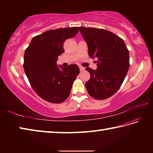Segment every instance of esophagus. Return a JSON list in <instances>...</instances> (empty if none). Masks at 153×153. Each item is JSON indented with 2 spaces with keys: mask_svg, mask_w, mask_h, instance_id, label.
Instances as JSON below:
<instances>
[{
  "mask_svg": "<svg viewBox=\"0 0 153 153\" xmlns=\"http://www.w3.org/2000/svg\"><path fill=\"white\" fill-rule=\"evenodd\" d=\"M79 68L80 71H82L84 70V67H82V66H79Z\"/></svg>",
  "mask_w": 153,
  "mask_h": 153,
  "instance_id": "1",
  "label": "esophagus"
}]
</instances>
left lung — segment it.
Wrapping results in <instances>:
<instances>
[{"instance_id": "8db88e82", "label": "left lung", "mask_w": 153, "mask_h": 153, "mask_svg": "<svg viewBox=\"0 0 153 153\" xmlns=\"http://www.w3.org/2000/svg\"><path fill=\"white\" fill-rule=\"evenodd\" d=\"M90 58L97 59V69L86 67L90 78L85 86L95 99L105 100L120 89L129 67V51L122 38L104 29L79 27Z\"/></svg>"}]
</instances>
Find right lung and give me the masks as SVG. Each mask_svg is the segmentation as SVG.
<instances>
[{
  "label": "right lung",
  "instance_id": "right-lung-1",
  "mask_svg": "<svg viewBox=\"0 0 153 153\" xmlns=\"http://www.w3.org/2000/svg\"><path fill=\"white\" fill-rule=\"evenodd\" d=\"M78 27L46 31L31 40L24 53V68L31 86L40 97L51 103H61L70 94L72 85L79 73L77 65L56 67L63 53V43L74 37Z\"/></svg>",
  "mask_w": 153,
  "mask_h": 153
}]
</instances>
